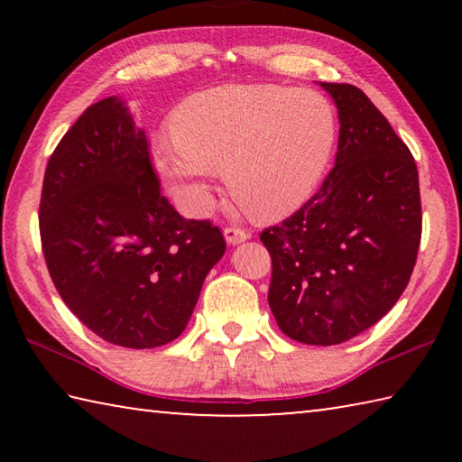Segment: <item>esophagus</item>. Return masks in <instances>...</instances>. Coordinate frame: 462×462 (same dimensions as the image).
Returning a JSON list of instances; mask_svg holds the SVG:
<instances>
[{
  "label": "esophagus",
  "mask_w": 462,
  "mask_h": 462,
  "mask_svg": "<svg viewBox=\"0 0 462 462\" xmlns=\"http://www.w3.org/2000/svg\"><path fill=\"white\" fill-rule=\"evenodd\" d=\"M224 236L228 245H240V242H245L250 238V232L246 228H240V226H226L224 228Z\"/></svg>",
  "instance_id": "1"
}]
</instances>
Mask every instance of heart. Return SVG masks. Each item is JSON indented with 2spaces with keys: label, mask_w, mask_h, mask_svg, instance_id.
<instances>
[{
  "label": "heart",
  "mask_w": 462,
  "mask_h": 462,
  "mask_svg": "<svg viewBox=\"0 0 462 462\" xmlns=\"http://www.w3.org/2000/svg\"><path fill=\"white\" fill-rule=\"evenodd\" d=\"M171 134L152 140L151 162L187 214L206 212L212 179L224 171L248 216L279 220L322 181L338 124L330 101L311 89L232 83L181 101Z\"/></svg>",
  "instance_id": "obj_1"
}]
</instances>
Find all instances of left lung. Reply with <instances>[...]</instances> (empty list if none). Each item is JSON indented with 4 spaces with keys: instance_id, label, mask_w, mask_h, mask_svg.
I'll use <instances>...</instances> for the list:
<instances>
[{
    "instance_id": "8db88e82",
    "label": "left lung",
    "mask_w": 462,
    "mask_h": 462,
    "mask_svg": "<svg viewBox=\"0 0 462 462\" xmlns=\"http://www.w3.org/2000/svg\"><path fill=\"white\" fill-rule=\"evenodd\" d=\"M338 107L334 169L314 198L261 232L281 332L318 346L377 324L408 287L421 238L418 167L365 93L322 83Z\"/></svg>"
}]
</instances>
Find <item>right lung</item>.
I'll use <instances>...</instances> for the list:
<instances>
[{"instance_id": "right-lung-1", "label": "right lung", "mask_w": 462, "mask_h": 462, "mask_svg": "<svg viewBox=\"0 0 462 462\" xmlns=\"http://www.w3.org/2000/svg\"><path fill=\"white\" fill-rule=\"evenodd\" d=\"M38 220L62 301L126 348L173 342L226 250L217 226L185 220L161 193L146 134L118 97L89 106L60 138Z\"/></svg>"}]
</instances>
